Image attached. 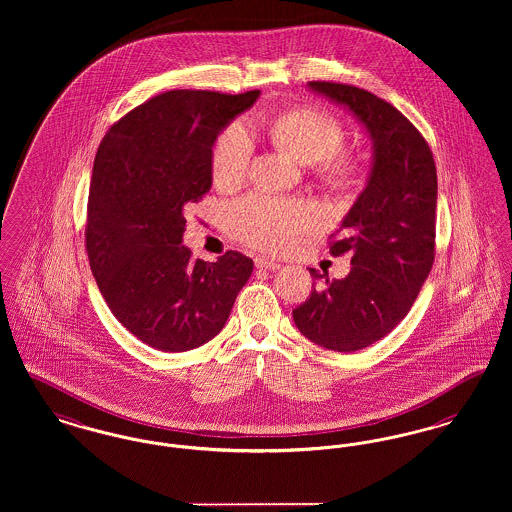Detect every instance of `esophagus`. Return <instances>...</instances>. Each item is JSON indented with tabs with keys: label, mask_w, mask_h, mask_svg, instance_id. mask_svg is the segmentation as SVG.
<instances>
[{
	"label": "esophagus",
	"mask_w": 512,
	"mask_h": 512,
	"mask_svg": "<svg viewBox=\"0 0 512 512\" xmlns=\"http://www.w3.org/2000/svg\"><path fill=\"white\" fill-rule=\"evenodd\" d=\"M254 264H256V268L260 269H277L281 264L279 262H275V260H269L266 256H258V258H254Z\"/></svg>",
	"instance_id": "1"
}]
</instances>
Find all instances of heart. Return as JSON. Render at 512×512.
Wrapping results in <instances>:
<instances>
[{
	"label": "heart",
	"mask_w": 512,
	"mask_h": 512,
	"mask_svg": "<svg viewBox=\"0 0 512 512\" xmlns=\"http://www.w3.org/2000/svg\"><path fill=\"white\" fill-rule=\"evenodd\" d=\"M269 133L296 160L310 163L323 183L349 189L358 181L362 165L356 154L341 148L345 127L335 115L316 108L291 109L271 121ZM252 152L254 142L246 125L241 121L227 125L212 150V175L217 185H239L248 173ZM225 223L239 243L277 252L316 227L318 214L298 200L250 194L227 208Z\"/></svg>",
	"instance_id": "1"
}]
</instances>
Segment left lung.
<instances>
[{
  "mask_svg": "<svg viewBox=\"0 0 512 512\" xmlns=\"http://www.w3.org/2000/svg\"><path fill=\"white\" fill-rule=\"evenodd\" d=\"M308 86L343 104L374 140L366 189L345 217L329 252H350L345 279H325L293 310L298 331L337 352L374 345L412 308L435 258L437 171L430 144L389 102L341 82ZM335 237V235H331ZM314 279L322 273L310 268Z\"/></svg>",
  "mask_w": 512,
  "mask_h": 512,
  "instance_id": "8db88e82",
  "label": "left lung"
}]
</instances>
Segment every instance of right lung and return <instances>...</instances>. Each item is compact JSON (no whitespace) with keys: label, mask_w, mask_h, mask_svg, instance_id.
<instances>
[{"label":"right lung","mask_w":512,"mask_h":512,"mask_svg":"<svg viewBox=\"0 0 512 512\" xmlns=\"http://www.w3.org/2000/svg\"><path fill=\"white\" fill-rule=\"evenodd\" d=\"M258 90H169L121 117L96 152L86 252L109 310L136 339L163 352L196 349L223 329L252 260L227 250L194 260L185 212L212 187L219 131Z\"/></svg>","instance_id":"1"}]
</instances>
